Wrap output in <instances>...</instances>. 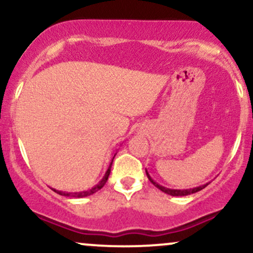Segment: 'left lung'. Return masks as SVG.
Segmentation results:
<instances>
[{
    "label": "left lung",
    "instance_id": "8db88e82",
    "mask_svg": "<svg viewBox=\"0 0 253 253\" xmlns=\"http://www.w3.org/2000/svg\"><path fill=\"white\" fill-rule=\"evenodd\" d=\"M146 175H147V177H149L150 182L152 183L155 187H157L159 190H162L163 193L168 194V195H171V196H187V195H190V194L197 193V191L202 190L203 188H206L208 185V183H206V184L200 185V187H196V188H190V189H170V188H165V187H163V185L158 184V183L153 181V179L151 178V176L149 175V172H147V170H146Z\"/></svg>",
    "mask_w": 253,
    "mask_h": 253
}]
</instances>
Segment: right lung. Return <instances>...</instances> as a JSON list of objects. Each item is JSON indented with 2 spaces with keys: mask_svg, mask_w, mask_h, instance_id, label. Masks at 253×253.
Returning a JSON list of instances; mask_svg holds the SVG:
<instances>
[{
  "mask_svg": "<svg viewBox=\"0 0 253 253\" xmlns=\"http://www.w3.org/2000/svg\"><path fill=\"white\" fill-rule=\"evenodd\" d=\"M114 157H115V155H114ZM114 157H113V159H114ZM113 159H112V162H110V164H109L108 169H107V171H106V173H104L103 178L101 179V181L98 182L96 185H94V187H92L91 189H89V190H85V191H80V193H66V191H60V190H56V189H53V188H52V190H53V191H56V193H57V194H59V195H63V196H71V197H85V196H89V195H91V194H95V193H96V191L100 190L101 188H102L104 184H106L107 179H108V177H109L110 169H112Z\"/></svg>",
  "mask_w": 253,
  "mask_h": 253,
  "instance_id": "add662e5",
  "label": "right lung"
}]
</instances>
